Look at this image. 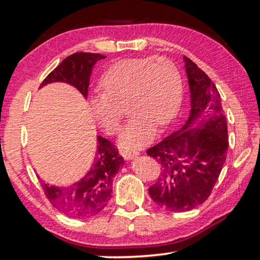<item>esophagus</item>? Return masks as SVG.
I'll use <instances>...</instances> for the list:
<instances>
[{
  "label": "esophagus",
  "instance_id": "esophagus-1",
  "mask_svg": "<svg viewBox=\"0 0 260 260\" xmlns=\"http://www.w3.org/2000/svg\"><path fill=\"white\" fill-rule=\"evenodd\" d=\"M121 155L126 160H131V159H134V158L139 155V151L138 150H122Z\"/></svg>",
  "mask_w": 260,
  "mask_h": 260
}]
</instances>
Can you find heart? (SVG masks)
Segmentation results:
<instances>
[{
    "label": "heart",
    "instance_id": "heart-1",
    "mask_svg": "<svg viewBox=\"0 0 260 260\" xmlns=\"http://www.w3.org/2000/svg\"><path fill=\"white\" fill-rule=\"evenodd\" d=\"M103 93L89 99L91 113L108 134H116L125 114L132 117L119 144L139 148L150 142L156 126L165 127L178 116L182 102V78L165 57H136L111 65L101 79Z\"/></svg>",
    "mask_w": 260,
    "mask_h": 260
}]
</instances>
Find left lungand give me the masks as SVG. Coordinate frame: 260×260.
Listing matches in <instances>:
<instances>
[{
	"label": "left lung",
	"mask_w": 260,
	"mask_h": 260,
	"mask_svg": "<svg viewBox=\"0 0 260 260\" xmlns=\"http://www.w3.org/2000/svg\"><path fill=\"white\" fill-rule=\"evenodd\" d=\"M183 60L190 89L188 120L147 150L160 165L149 195L171 212L189 211L209 199L228 150L227 122L217 87L192 60L186 56Z\"/></svg>",
	"instance_id": "8db88e82"
}]
</instances>
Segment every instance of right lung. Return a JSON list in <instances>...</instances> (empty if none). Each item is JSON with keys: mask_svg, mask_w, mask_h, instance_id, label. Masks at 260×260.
<instances>
[{"mask_svg": "<svg viewBox=\"0 0 260 260\" xmlns=\"http://www.w3.org/2000/svg\"><path fill=\"white\" fill-rule=\"evenodd\" d=\"M105 56L91 52H76L65 58L42 81L43 87L51 82L73 86L87 99L89 78L94 65ZM98 151L93 165L80 181L68 187H57L42 181L47 199L61 213L71 218H89L100 213L111 199L114 175L124 165V158L109 140L98 135Z\"/></svg>", "mask_w": 260, "mask_h": 260, "instance_id": "right-lung-1", "label": "right lung"}]
</instances>
